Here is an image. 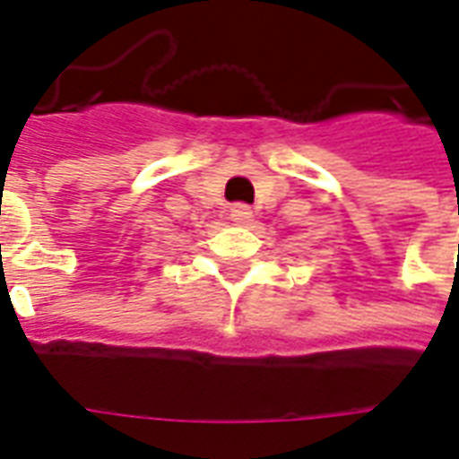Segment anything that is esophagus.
<instances>
[{"label": "esophagus", "mask_w": 459, "mask_h": 459, "mask_svg": "<svg viewBox=\"0 0 459 459\" xmlns=\"http://www.w3.org/2000/svg\"><path fill=\"white\" fill-rule=\"evenodd\" d=\"M253 219V212H250V206L247 204H233L230 206V221H236V223H247V221Z\"/></svg>", "instance_id": "1"}]
</instances>
